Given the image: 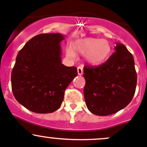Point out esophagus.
<instances>
[{
	"mask_svg": "<svg viewBox=\"0 0 147 147\" xmlns=\"http://www.w3.org/2000/svg\"><path fill=\"white\" fill-rule=\"evenodd\" d=\"M78 75H82L83 74V68L82 67L79 66L78 67Z\"/></svg>",
	"mask_w": 147,
	"mask_h": 147,
	"instance_id": "34e87169",
	"label": "esophagus"
}]
</instances>
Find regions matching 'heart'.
Segmentation results:
<instances>
[{
  "label": "heart",
  "mask_w": 147,
  "mask_h": 147,
  "mask_svg": "<svg viewBox=\"0 0 147 147\" xmlns=\"http://www.w3.org/2000/svg\"><path fill=\"white\" fill-rule=\"evenodd\" d=\"M72 49L67 50V55L69 57L75 58V53L85 55L86 60L93 65L103 63L112 53V47L109 41L95 38H85L75 41Z\"/></svg>",
  "instance_id": "b5f03b06"
}]
</instances>
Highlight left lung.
I'll return each mask as SVG.
<instances>
[{"label": "left lung", "mask_w": 147, "mask_h": 147, "mask_svg": "<svg viewBox=\"0 0 147 147\" xmlns=\"http://www.w3.org/2000/svg\"><path fill=\"white\" fill-rule=\"evenodd\" d=\"M115 49L116 52L105 63L84 67L86 105L99 116L124 109L135 93L137 77L133 55L122 44L117 43Z\"/></svg>", "instance_id": "8db88e82"}]
</instances>
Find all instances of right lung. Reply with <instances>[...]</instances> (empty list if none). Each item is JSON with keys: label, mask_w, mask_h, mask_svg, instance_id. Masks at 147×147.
Listing matches in <instances>:
<instances>
[{"label": "right lung", "mask_w": 147, "mask_h": 147, "mask_svg": "<svg viewBox=\"0 0 147 147\" xmlns=\"http://www.w3.org/2000/svg\"><path fill=\"white\" fill-rule=\"evenodd\" d=\"M60 33L39 34L19 51L11 73V87L18 102L35 113L55 112L65 91L78 75L76 67L62 64Z\"/></svg>", "instance_id": "obj_1"}]
</instances>
